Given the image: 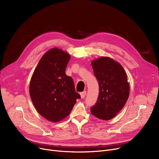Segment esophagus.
<instances>
[{"label":"esophagus","instance_id":"1","mask_svg":"<svg viewBox=\"0 0 159 159\" xmlns=\"http://www.w3.org/2000/svg\"><path fill=\"white\" fill-rule=\"evenodd\" d=\"M80 97H81L82 98H84L85 96H86V91H83V92H81V93H80Z\"/></svg>","mask_w":159,"mask_h":159}]
</instances>
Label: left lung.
<instances>
[{
    "instance_id": "left-lung-1",
    "label": "left lung",
    "mask_w": 159,
    "mask_h": 159,
    "mask_svg": "<svg viewBox=\"0 0 159 159\" xmlns=\"http://www.w3.org/2000/svg\"><path fill=\"white\" fill-rule=\"evenodd\" d=\"M99 85V95L91 113L97 118L113 119L126 104L129 95V84L121 64L108 57H101L91 61Z\"/></svg>"
}]
</instances>
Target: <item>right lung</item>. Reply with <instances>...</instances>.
<instances>
[{
  "instance_id": "1",
  "label": "right lung",
  "mask_w": 159,
  "mask_h": 159,
  "mask_svg": "<svg viewBox=\"0 0 159 159\" xmlns=\"http://www.w3.org/2000/svg\"><path fill=\"white\" fill-rule=\"evenodd\" d=\"M70 55L53 48L40 58L30 83V95L39 113L48 120L57 122L67 117L80 98L66 68Z\"/></svg>"
}]
</instances>
